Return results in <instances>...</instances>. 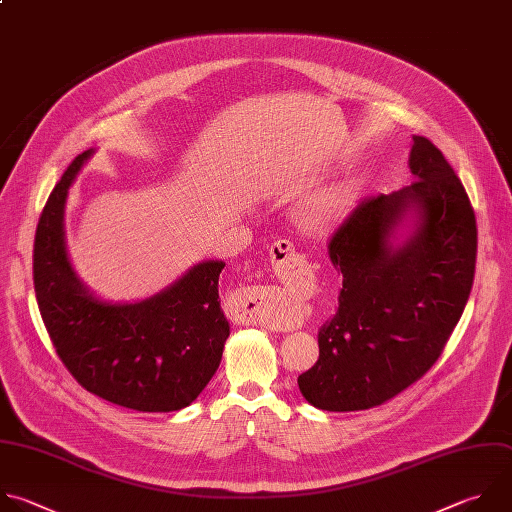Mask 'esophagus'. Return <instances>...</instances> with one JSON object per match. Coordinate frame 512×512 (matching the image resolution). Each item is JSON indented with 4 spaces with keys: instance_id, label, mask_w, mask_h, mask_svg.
Listing matches in <instances>:
<instances>
[{
    "instance_id": "34e87169",
    "label": "esophagus",
    "mask_w": 512,
    "mask_h": 512,
    "mask_svg": "<svg viewBox=\"0 0 512 512\" xmlns=\"http://www.w3.org/2000/svg\"><path fill=\"white\" fill-rule=\"evenodd\" d=\"M271 265L275 275H279L281 279H295L299 275H303V267H305V257L299 255L293 247V243H289L287 239H279L271 245ZM259 305V303H257ZM243 323H261L267 325L271 329L277 327V323H271L265 315H251L247 319H243Z\"/></svg>"
}]
</instances>
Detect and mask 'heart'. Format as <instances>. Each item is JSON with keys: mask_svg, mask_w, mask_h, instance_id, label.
I'll return each instance as SVG.
<instances>
[{"mask_svg": "<svg viewBox=\"0 0 512 512\" xmlns=\"http://www.w3.org/2000/svg\"><path fill=\"white\" fill-rule=\"evenodd\" d=\"M325 211H327V205H325V207H321V209H319V213H325Z\"/></svg>", "mask_w": 512, "mask_h": 512, "instance_id": "heart-1", "label": "heart"}]
</instances>
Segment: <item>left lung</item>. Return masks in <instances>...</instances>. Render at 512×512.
<instances>
[{
	"instance_id": "8db88e82",
	"label": "left lung",
	"mask_w": 512,
	"mask_h": 512,
	"mask_svg": "<svg viewBox=\"0 0 512 512\" xmlns=\"http://www.w3.org/2000/svg\"><path fill=\"white\" fill-rule=\"evenodd\" d=\"M412 140L416 181L364 199L329 237V259L344 281L335 315L317 331L319 358L297 378L319 410H368L418 382L468 301L474 209L444 154L424 136ZM408 212L417 213V231L394 250L389 235Z\"/></svg>"
}]
</instances>
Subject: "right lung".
Wrapping results in <instances>:
<instances>
[{
  "label": "right lung",
  "instance_id": "right-lung-1",
  "mask_svg": "<svg viewBox=\"0 0 512 512\" xmlns=\"http://www.w3.org/2000/svg\"><path fill=\"white\" fill-rule=\"evenodd\" d=\"M78 154L48 197L34 241V289L58 358L90 394L138 412L189 406L215 376L229 321L221 311L223 261L195 265L166 291L130 305L96 299L64 245V203Z\"/></svg>",
  "mask_w": 512,
  "mask_h": 512
}]
</instances>
